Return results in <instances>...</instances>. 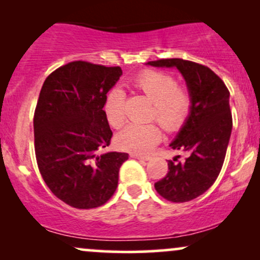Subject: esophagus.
I'll use <instances>...</instances> for the list:
<instances>
[{"label": "esophagus", "mask_w": 260, "mask_h": 260, "mask_svg": "<svg viewBox=\"0 0 260 260\" xmlns=\"http://www.w3.org/2000/svg\"><path fill=\"white\" fill-rule=\"evenodd\" d=\"M131 156H132L133 159H138V160H149V159H150V156H149V155H143V154H138V153H132V154H131Z\"/></svg>", "instance_id": "34e87169"}]
</instances>
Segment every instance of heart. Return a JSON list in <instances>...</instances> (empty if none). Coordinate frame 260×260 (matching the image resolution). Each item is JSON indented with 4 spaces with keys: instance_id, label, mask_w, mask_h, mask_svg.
<instances>
[{
    "instance_id": "obj_1",
    "label": "heart",
    "mask_w": 260,
    "mask_h": 260,
    "mask_svg": "<svg viewBox=\"0 0 260 260\" xmlns=\"http://www.w3.org/2000/svg\"><path fill=\"white\" fill-rule=\"evenodd\" d=\"M133 88L153 101L150 120L159 123L168 132H176L183 126L192 109V98L186 88L177 85L172 76L159 71H145L133 80ZM124 94L112 89L104 103V113L112 127L120 128L126 121ZM162 132L155 122L131 123L116 137L122 149L134 153H147L161 140Z\"/></svg>"
}]
</instances>
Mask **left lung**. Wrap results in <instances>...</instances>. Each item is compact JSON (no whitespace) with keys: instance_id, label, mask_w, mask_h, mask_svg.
Returning a JSON list of instances; mask_svg holds the SVG:
<instances>
[{"instance_id":"8db88e82","label":"left lung","mask_w":260,"mask_h":260,"mask_svg":"<svg viewBox=\"0 0 260 260\" xmlns=\"http://www.w3.org/2000/svg\"><path fill=\"white\" fill-rule=\"evenodd\" d=\"M154 67H176L186 79L192 109L186 123L170 144L184 151V161L169 160V171L154 184L166 201L189 202L213 186L228 150L232 129L230 91L222 79L207 66L182 58L150 61Z\"/></svg>"}]
</instances>
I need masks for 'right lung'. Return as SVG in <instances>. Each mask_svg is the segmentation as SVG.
Segmentation results:
<instances>
[{"label": "right lung", "mask_w": 260, "mask_h": 260, "mask_svg": "<svg viewBox=\"0 0 260 260\" xmlns=\"http://www.w3.org/2000/svg\"><path fill=\"white\" fill-rule=\"evenodd\" d=\"M121 74L118 66L73 61L53 71L40 90L34 112L38 168L53 194L73 208L105 204L128 159L127 153H100L112 138L104 103Z\"/></svg>", "instance_id": "obj_1"}]
</instances>
